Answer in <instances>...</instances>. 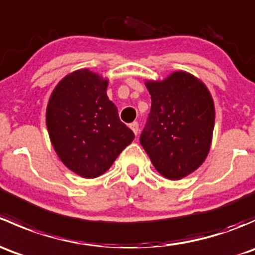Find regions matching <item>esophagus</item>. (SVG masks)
<instances>
[{"mask_svg": "<svg viewBox=\"0 0 255 255\" xmlns=\"http://www.w3.org/2000/svg\"><path fill=\"white\" fill-rule=\"evenodd\" d=\"M130 129H132L133 133H134V134L137 135L138 132H139V123H138V122L130 123Z\"/></svg>", "mask_w": 255, "mask_h": 255, "instance_id": "esophagus-1", "label": "esophagus"}]
</instances>
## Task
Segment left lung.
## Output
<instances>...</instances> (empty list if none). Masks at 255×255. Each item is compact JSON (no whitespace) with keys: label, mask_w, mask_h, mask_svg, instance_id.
<instances>
[{"label":"left lung","mask_w":255,"mask_h":255,"mask_svg":"<svg viewBox=\"0 0 255 255\" xmlns=\"http://www.w3.org/2000/svg\"><path fill=\"white\" fill-rule=\"evenodd\" d=\"M150 113L140 144L164 177L179 180L206 159L215 127V105L204 82L176 71L163 81H146Z\"/></svg>","instance_id":"1"}]
</instances>
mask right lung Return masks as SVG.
<instances>
[{"label":"right lung","mask_w":255,"mask_h":255,"mask_svg":"<svg viewBox=\"0 0 255 255\" xmlns=\"http://www.w3.org/2000/svg\"><path fill=\"white\" fill-rule=\"evenodd\" d=\"M109 81L82 69L54 89L47 107V128L60 160L78 175L106 173L134 133L121 122L106 90Z\"/></svg>","instance_id":"add662e5"}]
</instances>
